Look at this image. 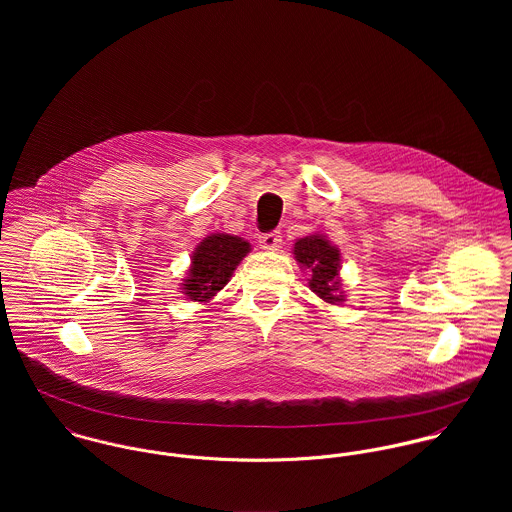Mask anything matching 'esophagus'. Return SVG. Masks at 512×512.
<instances>
[{"label": "esophagus", "mask_w": 512, "mask_h": 512, "mask_svg": "<svg viewBox=\"0 0 512 512\" xmlns=\"http://www.w3.org/2000/svg\"><path fill=\"white\" fill-rule=\"evenodd\" d=\"M282 244V234L280 230H272V232H264L260 234V246L266 250H278Z\"/></svg>", "instance_id": "obj_1"}]
</instances>
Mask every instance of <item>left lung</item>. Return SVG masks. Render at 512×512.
Returning <instances> with one entry per match:
<instances>
[{
    "label": "left lung",
    "instance_id": "8db88e82",
    "mask_svg": "<svg viewBox=\"0 0 512 512\" xmlns=\"http://www.w3.org/2000/svg\"><path fill=\"white\" fill-rule=\"evenodd\" d=\"M295 260L309 272V288L327 303L343 301L341 295V254L339 250L321 234H311L299 238L293 244Z\"/></svg>",
    "mask_w": 512,
    "mask_h": 512
}]
</instances>
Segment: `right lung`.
Segmentation results:
<instances>
[{
  "label": "right lung",
  "instance_id": "obj_1",
  "mask_svg": "<svg viewBox=\"0 0 512 512\" xmlns=\"http://www.w3.org/2000/svg\"><path fill=\"white\" fill-rule=\"evenodd\" d=\"M250 244L232 234H211L193 252L183 292L193 301H209L224 288Z\"/></svg>",
  "mask_w": 512,
  "mask_h": 512
}]
</instances>
